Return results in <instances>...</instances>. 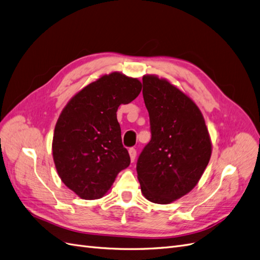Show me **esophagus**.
I'll use <instances>...</instances> for the list:
<instances>
[{"label":"esophagus","instance_id":"34e87169","mask_svg":"<svg viewBox=\"0 0 260 260\" xmlns=\"http://www.w3.org/2000/svg\"><path fill=\"white\" fill-rule=\"evenodd\" d=\"M129 155H130V159H131V161H132V162L135 161L136 157H137V151H136V148H133V147L129 148Z\"/></svg>","mask_w":260,"mask_h":260}]
</instances>
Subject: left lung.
Segmentation results:
<instances>
[{"instance_id":"obj_1","label":"left lung","mask_w":260,"mask_h":260,"mask_svg":"<svg viewBox=\"0 0 260 260\" xmlns=\"http://www.w3.org/2000/svg\"><path fill=\"white\" fill-rule=\"evenodd\" d=\"M142 80L152 138L138 158V179L146 200L169 204L198 184L210 159V138L199 107L183 92L156 76Z\"/></svg>"}]
</instances>
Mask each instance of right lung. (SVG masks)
I'll use <instances>...</instances> for the list:
<instances>
[{
  "instance_id": "add662e5",
  "label": "right lung",
  "mask_w": 260,
  "mask_h": 260,
  "mask_svg": "<svg viewBox=\"0 0 260 260\" xmlns=\"http://www.w3.org/2000/svg\"><path fill=\"white\" fill-rule=\"evenodd\" d=\"M141 90L136 78L112 73L86 85L62 109L54 130L53 158L62 182L79 198L101 199L130 165L116 113Z\"/></svg>"
}]
</instances>
